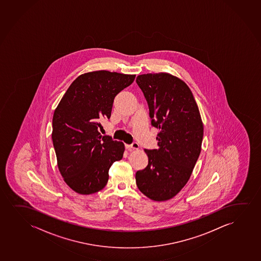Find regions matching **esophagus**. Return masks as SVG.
Masks as SVG:
<instances>
[{"mask_svg":"<svg viewBox=\"0 0 261 261\" xmlns=\"http://www.w3.org/2000/svg\"><path fill=\"white\" fill-rule=\"evenodd\" d=\"M139 144L136 142H133L130 145H126V148L128 149H139Z\"/></svg>","mask_w":261,"mask_h":261,"instance_id":"esophagus-1","label":"esophagus"}]
</instances>
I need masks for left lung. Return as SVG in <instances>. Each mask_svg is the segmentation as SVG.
<instances>
[{
  "label": "left lung",
  "mask_w": 261,
  "mask_h": 261,
  "mask_svg": "<svg viewBox=\"0 0 261 261\" xmlns=\"http://www.w3.org/2000/svg\"><path fill=\"white\" fill-rule=\"evenodd\" d=\"M148 108L151 124L157 129V149H145L148 164L136 173L140 192L157 202L171 199L184 188L197 162L203 124L192 91L170 73L137 77Z\"/></svg>",
  "instance_id": "obj_1"
}]
</instances>
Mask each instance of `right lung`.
I'll use <instances>...</instances> for the list:
<instances>
[{"label":"right lung","mask_w":261,"mask_h":261,"mask_svg":"<svg viewBox=\"0 0 261 261\" xmlns=\"http://www.w3.org/2000/svg\"><path fill=\"white\" fill-rule=\"evenodd\" d=\"M135 74L109 71L84 73L73 81L53 119V146L60 174L73 191L91 195L108 183L112 164L123 156V143L102 136L100 121L110 118L115 96Z\"/></svg>","instance_id":"1"}]
</instances>
